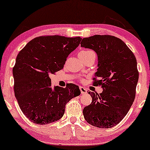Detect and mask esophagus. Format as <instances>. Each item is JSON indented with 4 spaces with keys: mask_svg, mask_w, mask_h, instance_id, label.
I'll list each match as a JSON object with an SVG mask.
<instances>
[{
    "mask_svg": "<svg viewBox=\"0 0 150 150\" xmlns=\"http://www.w3.org/2000/svg\"><path fill=\"white\" fill-rule=\"evenodd\" d=\"M80 91H81V94H86V93L87 92V89H86L85 87H80Z\"/></svg>",
    "mask_w": 150,
    "mask_h": 150,
    "instance_id": "1",
    "label": "esophagus"
}]
</instances>
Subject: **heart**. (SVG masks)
<instances>
[{"label": "heart", "instance_id": "obj_1", "mask_svg": "<svg viewBox=\"0 0 150 150\" xmlns=\"http://www.w3.org/2000/svg\"><path fill=\"white\" fill-rule=\"evenodd\" d=\"M92 53H94L93 52V51H90V50H84V51H81L79 53V56H80V58H84L89 56V55L92 54Z\"/></svg>", "mask_w": 150, "mask_h": 150}]
</instances>
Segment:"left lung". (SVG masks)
Listing matches in <instances>:
<instances>
[{"mask_svg":"<svg viewBox=\"0 0 150 150\" xmlns=\"http://www.w3.org/2000/svg\"><path fill=\"white\" fill-rule=\"evenodd\" d=\"M80 44L97 53L98 69L93 85L103 89L99 94L88 92L92 101L84 108V118L95 127L112 128L126 116L135 98L139 78L135 56L114 36L94 35L82 39Z\"/></svg>","mask_w":150,"mask_h":150,"instance_id":"1","label":"left lung"}]
</instances>
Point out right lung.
<instances>
[{
	"instance_id": "obj_1",
	"label": "right lung",
	"mask_w": 150,
	"mask_h": 150,
	"mask_svg": "<svg viewBox=\"0 0 150 150\" xmlns=\"http://www.w3.org/2000/svg\"><path fill=\"white\" fill-rule=\"evenodd\" d=\"M81 38L42 36L31 40L18 53L13 73L15 96L29 120L46 125L61 119L65 105L80 94L77 85L51 86L49 75L63 69Z\"/></svg>"
}]
</instances>
